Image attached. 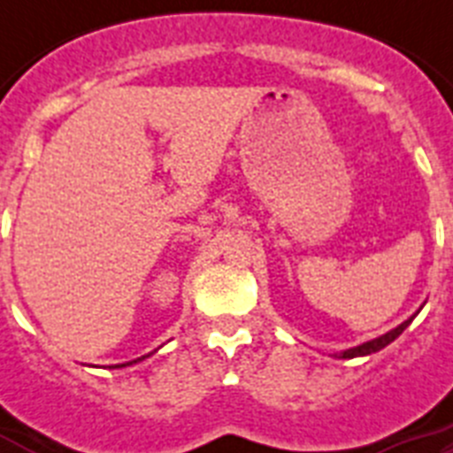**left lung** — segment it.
<instances>
[{"label": "left lung", "mask_w": 453, "mask_h": 453, "mask_svg": "<svg viewBox=\"0 0 453 453\" xmlns=\"http://www.w3.org/2000/svg\"><path fill=\"white\" fill-rule=\"evenodd\" d=\"M411 319H414V317H409L407 322H402L400 326H395V329H390L388 331V334H383V336H379V338H373V341H366V343H362V345H355V348H350V350H343L341 352V357H362V355H372V352H379V350H383V348H386V345H390L395 341V338L400 336L402 331L407 329L409 324H411Z\"/></svg>", "instance_id": "8db88e82"}]
</instances>
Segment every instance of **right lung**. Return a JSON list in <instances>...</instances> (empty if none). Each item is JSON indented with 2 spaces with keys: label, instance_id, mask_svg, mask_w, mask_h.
I'll return each mask as SVG.
<instances>
[{
  "label": "right lung",
  "instance_id": "1",
  "mask_svg": "<svg viewBox=\"0 0 453 453\" xmlns=\"http://www.w3.org/2000/svg\"><path fill=\"white\" fill-rule=\"evenodd\" d=\"M145 357H150V355H143V357L134 359V362H127V365H115V369H119V366H129V365H136V362H141V359H145Z\"/></svg>",
  "mask_w": 453,
  "mask_h": 453
}]
</instances>
